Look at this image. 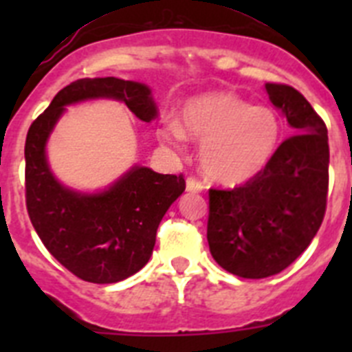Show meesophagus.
<instances>
[{"instance_id":"34e87169","label":"esophagus","mask_w":352,"mask_h":352,"mask_svg":"<svg viewBox=\"0 0 352 352\" xmlns=\"http://www.w3.org/2000/svg\"><path fill=\"white\" fill-rule=\"evenodd\" d=\"M186 190L188 192H203L204 190V185L201 179L194 178V176H190V178H186Z\"/></svg>"}]
</instances>
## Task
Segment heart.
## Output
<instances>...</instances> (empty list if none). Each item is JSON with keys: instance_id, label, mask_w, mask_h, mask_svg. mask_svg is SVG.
I'll use <instances>...</instances> for the list:
<instances>
[{"instance_id": "b5f03b06", "label": "heart", "mask_w": 352, "mask_h": 352, "mask_svg": "<svg viewBox=\"0 0 352 352\" xmlns=\"http://www.w3.org/2000/svg\"><path fill=\"white\" fill-rule=\"evenodd\" d=\"M183 126L203 141L201 167L211 182L232 186L252 179L275 153L282 125L268 105H252L232 93H210L192 98L183 111ZM178 123L164 129L170 144L185 141Z\"/></svg>"}]
</instances>
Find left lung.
<instances>
[{
  "mask_svg": "<svg viewBox=\"0 0 352 352\" xmlns=\"http://www.w3.org/2000/svg\"><path fill=\"white\" fill-rule=\"evenodd\" d=\"M264 88L294 135L247 183L231 190L210 188L211 256L241 278H266L294 263L319 231L328 197L324 121L292 86L266 82Z\"/></svg>",
  "mask_w": 352,
  "mask_h": 352,
  "instance_id": "left-lung-1",
  "label": "left lung"
}]
</instances>
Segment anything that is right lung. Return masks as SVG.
<instances>
[{"label": "right lung", "mask_w": 352, "mask_h": 352, "mask_svg": "<svg viewBox=\"0 0 352 352\" xmlns=\"http://www.w3.org/2000/svg\"><path fill=\"white\" fill-rule=\"evenodd\" d=\"M89 98L125 102L146 123L157 116L151 91L141 82L96 77L68 84L28 130L26 208L36 234L58 263L80 280L114 284L148 263L160 220L185 190V178L135 166L100 194H79L56 182L45 158L49 133L65 105Z\"/></svg>", "instance_id": "add662e5"}]
</instances>
